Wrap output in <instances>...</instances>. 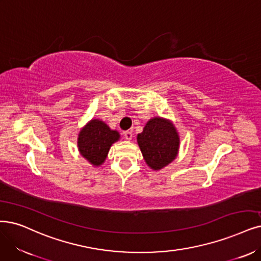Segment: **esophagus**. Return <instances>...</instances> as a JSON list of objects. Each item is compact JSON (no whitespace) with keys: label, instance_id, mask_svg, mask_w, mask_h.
Masks as SVG:
<instances>
[{"label":"esophagus","instance_id":"34e87169","mask_svg":"<svg viewBox=\"0 0 261 261\" xmlns=\"http://www.w3.org/2000/svg\"><path fill=\"white\" fill-rule=\"evenodd\" d=\"M123 136H124V139L125 140H128V141H130V140H132V131H124L123 132Z\"/></svg>","mask_w":261,"mask_h":261}]
</instances>
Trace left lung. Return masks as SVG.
<instances>
[{
    "label": "left lung",
    "mask_w": 261,
    "mask_h": 261,
    "mask_svg": "<svg viewBox=\"0 0 261 261\" xmlns=\"http://www.w3.org/2000/svg\"><path fill=\"white\" fill-rule=\"evenodd\" d=\"M137 141L146 165L153 171L166 168L178 155L179 134L170 119L152 117L138 134Z\"/></svg>",
    "instance_id": "left-lung-1"
}]
</instances>
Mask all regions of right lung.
Instances as JSON below:
<instances>
[{
    "label": "right lung",
    "instance_id": "add662e5",
    "mask_svg": "<svg viewBox=\"0 0 261 261\" xmlns=\"http://www.w3.org/2000/svg\"><path fill=\"white\" fill-rule=\"evenodd\" d=\"M120 140L117 130H112L104 121L92 118L79 132L77 148L91 166L101 167L114 143Z\"/></svg>",
    "mask_w": 261,
    "mask_h": 261
}]
</instances>
